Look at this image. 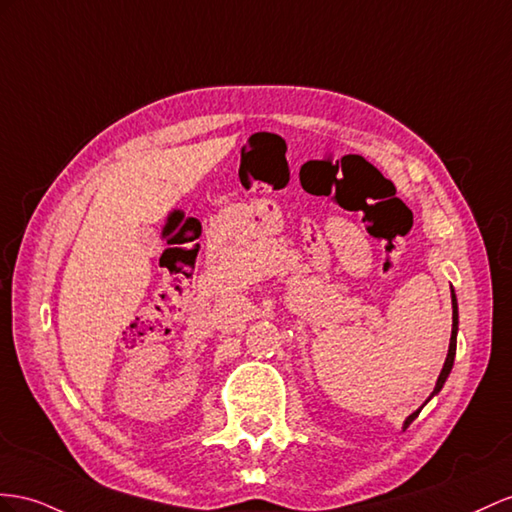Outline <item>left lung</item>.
I'll use <instances>...</instances> for the list:
<instances>
[{
    "mask_svg": "<svg viewBox=\"0 0 512 512\" xmlns=\"http://www.w3.org/2000/svg\"><path fill=\"white\" fill-rule=\"evenodd\" d=\"M456 331H458V307H456V296H454V290H452V337H450V350H448V357H445L443 370H441V374H439V378H437V385H435V391H432V396H435V393L441 391V387H443V383H445V378H448V374H450V370H452V365H454V355H456ZM417 415H419V411H415L413 415L406 417L404 428H409L411 422H413V419H415Z\"/></svg>",
    "mask_w": 512,
    "mask_h": 512,
    "instance_id": "left-lung-1",
    "label": "left lung"
}]
</instances>
